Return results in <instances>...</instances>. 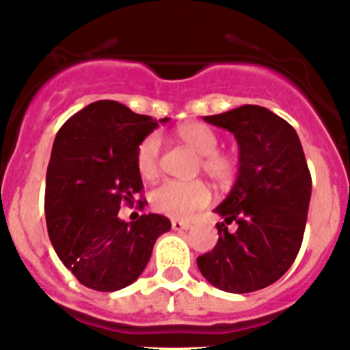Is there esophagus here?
<instances>
[{
    "mask_svg": "<svg viewBox=\"0 0 350 350\" xmlns=\"http://www.w3.org/2000/svg\"><path fill=\"white\" fill-rule=\"evenodd\" d=\"M171 226L174 231H181V230H188V228H190V223H185V221H179V219H172Z\"/></svg>",
    "mask_w": 350,
    "mask_h": 350,
    "instance_id": "obj_1",
    "label": "esophagus"
}]
</instances>
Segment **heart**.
Returning a JSON list of instances; mask_svg holds the SVG:
<instances>
[{"instance_id":"heart-1","label":"heart","mask_w":350,"mask_h":350,"mask_svg":"<svg viewBox=\"0 0 350 350\" xmlns=\"http://www.w3.org/2000/svg\"><path fill=\"white\" fill-rule=\"evenodd\" d=\"M183 143L200 155L198 171L207 174L214 183L228 186L237 179L240 160L237 155L219 150V136L212 127L202 122H186L176 129ZM162 162V138L159 133H150L139 142L136 150V167L143 178H155ZM211 188L204 181H165L150 195L152 207L160 214L188 219L211 202Z\"/></svg>"}]
</instances>
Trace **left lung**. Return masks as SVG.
I'll use <instances>...</instances> for the list:
<instances>
[{
	"label": "left lung",
	"instance_id": "8db88e82",
	"mask_svg": "<svg viewBox=\"0 0 350 350\" xmlns=\"http://www.w3.org/2000/svg\"><path fill=\"white\" fill-rule=\"evenodd\" d=\"M231 131L240 146V171L226 200L215 208L219 240L197 257L211 285L249 293L273 285L300 250L311 200V172L295 129L271 110L243 105L204 117ZM234 222V232L227 224Z\"/></svg>",
	"mask_w": 350,
	"mask_h": 350
}]
</instances>
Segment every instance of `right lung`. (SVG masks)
<instances>
[{
	"label": "right lung",
	"instance_id": "right-lung-1",
	"mask_svg": "<svg viewBox=\"0 0 350 350\" xmlns=\"http://www.w3.org/2000/svg\"><path fill=\"white\" fill-rule=\"evenodd\" d=\"M157 126L150 116L100 100L74 113L55 138L44 193L48 233L65 267L88 288L116 292L131 285L157 238L171 230L165 215L143 214L131 224L117 215L120 205L143 195L136 150Z\"/></svg>",
	"mask_w": 350,
	"mask_h": 350
}]
</instances>
